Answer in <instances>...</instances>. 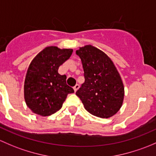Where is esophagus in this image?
I'll return each instance as SVG.
<instances>
[{
	"instance_id": "34e87169",
	"label": "esophagus",
	"mask_w": 156,
	"mask_h": 156,
	"mask_svg": "<svg viewBox=\"0 0 156 156\" xmlns=\"http://www.w3.org/2000/svg\"><path fill=\"white\" fill-rule=\"evenodd\" d=\"M79 88H80V85L79 84H76L74 86V87H73V89H74V91H76L77 90L79 89Z\"/></svg>"
}]
</instances>
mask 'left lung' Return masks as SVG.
Masks as SVG:
<instances>
[{"instance_id": "8db88e82", "label": "left lung", "mask_w": 156, "mask_h": 156, "mask_svg": "<svg viewBox=\"0 0 156 156\" xmlns=\"http://www.w3.org/2000/svg\"><path fill=\"white\" fill-rule=\"evenodd\" d=\"M76 53L84 70L85 83L76 91L85 109L100 118H110L121 108L124 85L107 54L91 45L80 47Z\"/></svg>"}]
</instances>
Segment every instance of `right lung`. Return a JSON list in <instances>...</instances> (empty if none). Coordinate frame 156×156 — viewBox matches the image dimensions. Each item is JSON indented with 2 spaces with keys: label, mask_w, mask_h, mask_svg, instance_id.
I'll use <instances>...</instances> for the list:
<instances>
[{
  "label": "right lung",
  "mask_w": 156,
  "mask_h": 156,
  "mask_svg": "<svg viewBox=\"0 0 156 156\" xmlns=\"http://www.w3.org/2000/svg\"><path fill=\"white\" fill-rule=\"evenodd\" d=\"M72 52V49L47 46L31 61L25 76L24 97L34 113L48 116L56 113L62 108L67 94L74 92L67 85V76L58 72Z\"/></svg>",
  "instance_id": "add662e5"
}]
</instances>
